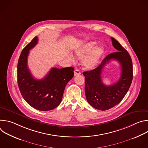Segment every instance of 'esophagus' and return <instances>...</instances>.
<instances>
[{
    "instance_id": "obj_1",
    "label": "esophagus",
    "mask_w": 148,
    "mask_h": 148,
    "mask_svg": "<svg viewBox=\"0 0 148 148\" xmlns=\"http://www.w3.org/2000/svg\"><path fill=\"white\" fill-rule=\"evenodd\" d=\"M74 75H75H75H77L81 74V72H80V71H79L78 69H75V70H74Z\"/></svg>"
}]
</instances>
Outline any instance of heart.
I'll list each match as a JSON object with an SVG mask.
<instances>
[{"mask_svg":"<svg viewBox=\"0 0 148 148\" xmlns=\"http://www.w3.org/2000/svg\"><path fill=\"white\" fill-rule=\"evenodd\" d=\"M96 45V42L90 41L75 51V54L78 58H85L83 60V65L87 69L94 68L97 65L103 53V49L101 47L93 49ZM70 59L71 61L73 60L71 57Z\"/></svg>","mask_w":148,"mask_h":148,"instance_id":"b5f03b06","label":"heart"}]
</instances>
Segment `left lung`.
Returning a JSON list of instances; mask_svg holds the SVG:
<instances>
[{
    "label": "left lung",
    "mask_w": 148,
    "mask_h": 148,
    "mask_svg": "<svg viewBox=\"0 0 148 148\" xmlns=\"http://www.w3.org/2000/svg\"><path fill=\"white\" fill-rule=\"evenodd\" d=\"M114 47L118 51L108 54L95 69L83 73L85 76V94L88 102L98 110L105 111L118 104L130 88L133 78L132 61L130 55L114 38L111 37ZM111 59H115L121 67L119 81L111 86L102 82L101 70Z\"/></svg>",
    "instance_id": "8db88e82"
}]
</instances>
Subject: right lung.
Instances as JSON below:
<instances>
[{
  "instance_id": "add662e5",
  "label": "right lung",
  "mask_w": 148,
  "mask_h": 148,
  "mask_svg": "<svg viewBox=\"0 0 148 148\" xmlns=\"http://www.w3.org/2000/svg\"><path fill=\"white\" fill-rule=\"evenodd\" d=\"M38 43L36 36L23 49L17 64V82L25 100L33 108L42 111L52 110L61 102L65 87L74 76V68H52L43 79H35L27 66L29 50Z\"/></svg>"
}]
</instances>
